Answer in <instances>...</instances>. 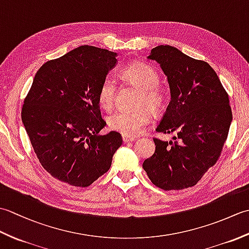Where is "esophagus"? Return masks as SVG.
I'll return each instance as SVG.
<instances>
[{
	"label": "esophagus",
	"mask_w": 249,
	"mask_h": 249,
	"mask_svg": "<svg viewBox=\"0 0 249 249\" xmlns=\"http://www.w3.org/2000/svg\"><path fill=\"white\" fill-rule=\"evenodd\" d=\"M122 139H123L125 143H126V142H134L136 140L135 137H127V136H123V137H122Z\"/></svg>",
	"instance_id": "34e87169"
}]
</instances>
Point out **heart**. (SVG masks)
<instances>
[{
  "instance_id": "heart-1",
  "label": "heart",
  "mask_w": 249,
  "mask_h": 249,
  "mask_svg": "<svg viewBox=\"0 0 249 249\" xmlns=\"http://www.w3.org/2000/svg\"><path fill=\"white\" fill-rule=\"evenodd\" d=\"M122 77L131 86L141 89L139 107L135 111H116L107 119L108 127L123 136L135 137L150 123L152 111H160L165 103V95L158 88L160 76L152 66L144 63H134L122 71ZM115 82L106 78L98 89V104L106 110L113 107L115 98ZM148 108H146V107Z\"/></svg>"
}]
</instances>
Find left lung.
Listing matches in <instances>:
<instances>
[{
  "instance_id": "left-lung-1",
  "label": "left lung",
  "mask_w": 249,
  "mask_h": 249,
  "mask_svg": "<svg viewBox=\"0 0 249 249\" xmlns=\"http://www.w3.org/2000/svg\"><path fill=\"white\" fill-rule=\"evenodd\" d=\"M147 59L160 65L171 95L156 131L176 136L154 138L155 153L142 167L163 190L192 187L220 156L232 121L229 96L208 63L172 46L155 47Z\"/></svg>"
}]
</instances>
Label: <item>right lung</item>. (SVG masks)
Masks as SVG:
<instances>
[{"label": "right lung", "mask_w": 249, "mask_h": 249, "mask_svg": "<svg viewBox=\"0 0 249 249\" xmlns=\"http://www.w3.org/2000/svg\"><path fill=\"white\" fill-rule=\"evenodd\" d=\"M115 64V52L80 46L36 72L21 119L40 165L61 182L89 186L122 145L116 131L98 135L106 126L98 89Z\"/></svg>", "instance_id": "add662e5"}]
</instances>
